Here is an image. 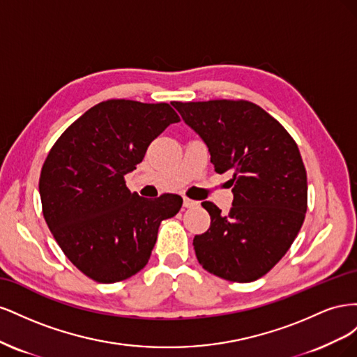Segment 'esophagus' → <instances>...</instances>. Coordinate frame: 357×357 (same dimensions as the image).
I'll return each instance as SVG.
<instances>
[{
    "label": "esophagus",
    "mask_w": 357,
    "mask_h": 357,
    "mask_svg": "<svg viewBox=\"0 0 357 357\" xmlns=\"http://www.w3.org/2000/svg\"><path fill=\"white\" fill-rule=\"evenodd\" d=\"M199 202L198 201H195V199H190V198H183V207H186V208H193V207H197Z\"/></svg>",
    "instance_id": "esophagus-1"
}]
</instances>
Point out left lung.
<instances>
[{
    "mask_svg": "<svg viewBox=\"0 0 357 357\" xmlns=\"http://www.w3.org/2000/svg\"><path fill=\"white\" fill-rule=\"evenodd\" d=\"M171 104L207 144L214 171L234 174L229 213L202 202L211 223L193 238L198 262L229 282H255L286 255L305 219L307 171L295 139L250 101Z\"/></svg>",
    "mask_w": 357,
    "mask_h": 357,
    "instance_id": "8db88e82",
    "label": "left lung"
}]
</instances>
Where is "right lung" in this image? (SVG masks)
I'll return each instance as SVG.
<instances>
[{
	"instance_id": "right-lung-1",
	"label": "right lung",
	"mask_w": 357,
	"mask_h": 357,
	"mask_svg": "<svg viewBox=\"0 0 357 357\" xmlns=\"http://www.w3.org/2000/svg\"><path fill=\"white\" fill-rule=\"evenodd\" d=\"M180 122L167 102L107 100L73 122L53 144L40 174L43 215L71 264L98 283H117L147 265L162 220L176 215L174 193L147 199L125 174L153 139Z\"/></svg>"
}]
</instances>
